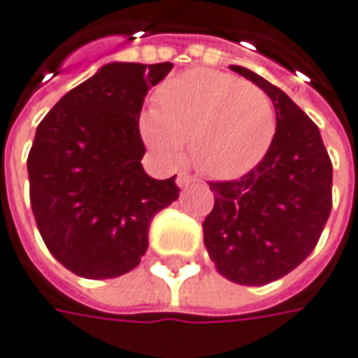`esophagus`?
<instances>
[{
    "label": "esophagus",
    "mask_w": 358,
    "mask_h": 358,
    "mask_svg": "<svg viewBox=\"0 0 358 358\" xmlns=\"http://www.w3.org/2000/svg\"><path fill=\"white\" fill-rule=\"evenodd\" d=\"M176 182H178L180 188H184V186H190V184H194L196 178L192 176V174H188V172H180L178 178H176Z\"/></svg>",
    "instance_id": "1"
}]
</instances>
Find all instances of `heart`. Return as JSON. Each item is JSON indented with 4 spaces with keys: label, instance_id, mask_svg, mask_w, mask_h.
<instances>
[{
    "label": "heart",
    "instance_id": "1",
    "mask_svg": "<svg viewBox=\"0 0 358 358\" xmlns=\"http://www.w3.org/2000/svg\"><path fill=\"white\" fill-rule=\"evenodd\" d=\"M150 148L176 164L188 142L190 160L208 176L250 170L266 154L276 130L268 94L257 84L212 70H192L166 82L154 112L140 122Z\"/></svg>",
    "mask_w": 358,
    "mask_h": 358
}]
</instances>
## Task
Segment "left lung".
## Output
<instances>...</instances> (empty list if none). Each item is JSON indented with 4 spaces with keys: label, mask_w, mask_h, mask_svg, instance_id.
I'll return each mask as SVG.
<instances>
[{
    "label": "left lung",
    "mask_w": 358,
    "mask_h": 358,
    "mask_svg": "<svg viewBox=\"0 0 358 358\" xmlns=\"http://www.w3.org/2000/svg\"><path fill=\"white\" fill-rule=\"evenodd\" d=\"M230 70L271 96L276 132L244 176L208 182L214 208L202 230L216 271L236 285L262 287L315 250L333 208V162L317 124L280 87L248 68Z\"/></svg>",
    "instance_id": "1"
}]
</instances>
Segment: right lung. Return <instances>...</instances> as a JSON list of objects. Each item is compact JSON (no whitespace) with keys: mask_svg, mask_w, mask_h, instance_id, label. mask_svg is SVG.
Here are the masks:
<instances>
[{"mask_svg":"<svg viewBox=\"0 0 358 358\" xmlns=\"http://www.w3.org/2000/svg\"><path fill=\"white\" fill-rule=\"evenodd\" d=\"M170 62L108 64L39 122L27 156L29 200L48 250L84 278H116L140 264L152 218L178 200L174 178L142 168L140 112Z\"/></svg>","mask_w":358,"mask_h":358,"instance_id":"add662e5","label":"right lung"}]
</instances>
